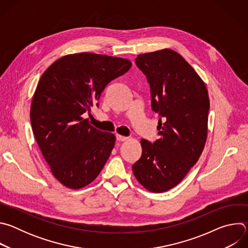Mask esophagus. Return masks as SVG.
<instances>
[{"label": "esophagus", "mask_w": 248, "mask_h": 248, "mask_svg": "<svg viewBox=\"0 0 248 248\" xmlns=\"http://www.w3.org/2000/svg\"><path fill=\"white\" fill-rule=\"evenodd\" d=\"M127 139H128V137H126V136H123V135L117 134V140H118V141H125V140H127Z\"/></svg>", "instance_id": "obj_1"}]
</instances>
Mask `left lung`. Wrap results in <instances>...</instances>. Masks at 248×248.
<instances>
[{"label": "left lung", "instance_id": "left-lung-1", "mask_svg": "<svg viewBox=\"0 0 248 248\" xmlns=\"http://www.w3.org/2000/svg\"><path fill=\"white\" fill-rule=\"evenodd\" d=\"M135 63L150 84L158 113L154 143L141 139V158L132 166L140 185L152 192L178 186L198 161L207 139L210 101L204 81L176 52L163 49L138 55Z\"/></svg>", "mask_w": 248, "mask_h": 248}]
</instances>
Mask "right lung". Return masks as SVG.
Segmentation results:
<instances>
[{"mask_svg":"<svg viewBox=\"0 0 248 248\" xmlns=\"http://www.w3.org/2000/svg\"><path fill=\"white\" fill-rule=\"evenodd\" d=\"M130 66L127 59L78 53L60 58L40 78L31 102V126L53 175L64 186H88L110 157L115 134L96 129L82 115Z\"/></svg>","mask_w":248,"mask_h":248,"instance_id":"1","label":"right lung"}]
</instances>
